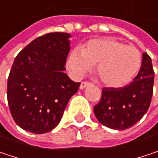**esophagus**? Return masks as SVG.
<instances>
[{
    "label": "esophagus",
    "mask_w": 158,
    "mask_h": 158,
    "mask_svg": "<svg viewBox=\"0 0 158 158\" xmlns=\"http://www.w3.org/2000/svg\"><path fill=\"white\" fill-rule=\"evenodd\" d=\"M91 85H92L91 83H88V82H83V83H81V85H80V89H81V90H84L85 88L88 87V86H90Z\"/></svg>",
    "instance_id": "1"
}]
</instances>
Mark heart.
I'll list each match as a JSON object with an SVG mask.
<instances>
[{"mask_svg": "<svg viewBox=\"0 0 158 158\" xmlns=\"http://www.w3.org/2000/svg\"><path fill=\"white\" fill-rule=\"evenodd\" d=\"M93 65H96V74L103 85L122 88L139 71L140 52L112 38L94 39L82 46L81 52L72 51L66 62L68 71L75 79L83 78Z\"/></svg>", "mask_w": 158, "mask_h": 158, "instance_id": "heart-1", "label": "heart"}]
</instances>
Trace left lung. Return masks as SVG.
Here are the masks:
<instances>
[{"label": "left lung", "instance_id": "8db88e82", "mask_svg": "<svg viewBox=\"0 0 158 158\" xmlns=\"http://www.w3.org/2000/svg\"><path fill=\"white\" fill-rule=\"evenodd\" d=\"M154 70L150 56L142 55L138 75L122 88L102 89V99L94 107L95 117L103 126L117 130L132 127L148 111L153 95Z\"/></svg>", "mask_w": 158, "mask_h": 158}]
</instances>
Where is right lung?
Here are the masks:
<instances>
[{
	"label": "right lung",
	"mask_w": 158,
	"mask_h": 158,
	"mask_svg": "<svg viewBox=\"0 0 158 158\" xmlns=\"http://www.w3.org/2000/svg\"><path fill=\"white\" fill-rule=\"evenodd\" d=\"M71 35L48 33L31 41L20 51L11 66L7 99L14 121L34 134L54 130L62 118L80 83L65 71Z\"/></svg>",
	"instance_id": "right-lung-1"
}]
</instances>
